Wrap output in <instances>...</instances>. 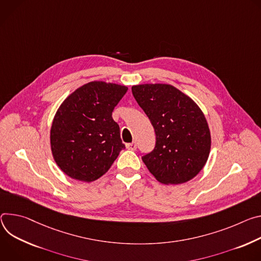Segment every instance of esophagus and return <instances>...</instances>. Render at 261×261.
I'll use <instances>...</instances> for the list:
<instances>
[{"label":"esophagus","instance_id":"1","mask_svg":"<svg viewBox=\"0 0 261 261\" xmlns=\"http://www.w3.org/2000/svg\"><path fill=\"white\" fill-rule=\"evenodd\" d=\"M125 146H126V148H127L128 150H136V148H137V143H136V142L127 143Z\"/></svg>","mask_w":261,"mask_h":261}]
</instances>
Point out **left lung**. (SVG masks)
<instances>
[{
  "mask_svg": "<svg viewBox=\"0 0 261 261\" xmlns=\"http://www.w3.org/2000/svg\"><path fill=\"white\" fill-rule=\"evenodd\" d=\"M132 92L149 118L156 137L154 149L142 156L163 185H181L205 166L212 136L205 116L187 94L169 84H141Z\"/></svg>",
  "mask_w": 261,
  "mask_h": 261,
  "instance_id": "1",
  "label": "left lung"
}]
</instances>
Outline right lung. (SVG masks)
Here are the masks:
<instances>
[{
    "label": "right lung",
    "mask_w": 261,
    "mask_h": 261,
    "mask_svg": "<svg viewBox=\"0 0 261 261\" xmlns=\"http://www.w3.org/2000/svg\"><path fill=\"white\" fill-rule=\"evenodd\" d=\"M127 89L124 85L89 82L58 108L50 127V149L57 166L70 178L98 179L125 148L112 112Z\"/></svg>",
    "instance_id": "add662e5"
}]
</instances>
